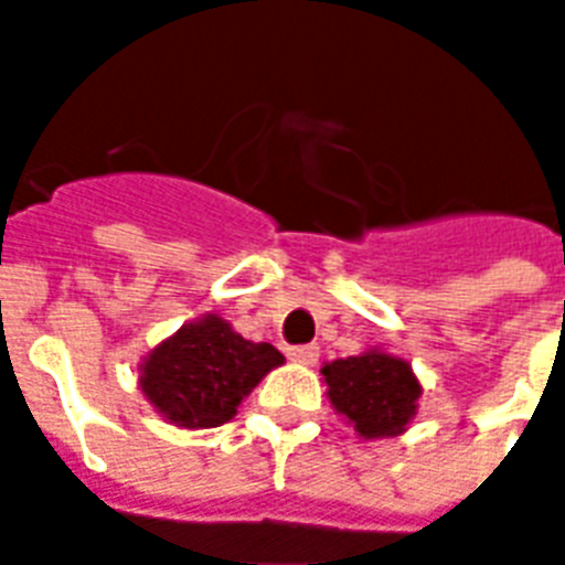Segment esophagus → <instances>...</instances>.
Returning a JSON list of instances; mask_svg holds the SVG:
<instances>
[{"instance_id":"1","label":"esophagus","mask_w":565,"mask_h":565,"mask_svg":"<svg viewBox=\"0 0 565 565\" xmlns=\"http://www.w3.org/2000/svg\"><path fill=\"white\" fill-rule=\"evenodd\" d=\"M287 356L299 362V365H315L317 359H320V347L317 344H296L287 347Z\"/></svg>"}]
</instances>
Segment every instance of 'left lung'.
Masks as SVG:
<instances>
[{
    "label": "left lung",
    "mask_w": 565,
    "mask_h": 565,
    "mask_svg": "<svg viewBox=\"0 0 565 565\" xmlns=\"http://www.w3.org/2000/svg\"><path fill=\"white\" fill-rule=\"evenodd\" d=\"M323 377L335 411L353 422V428L367 440L395 437L416 416L422 386L404 359L371 350L362 356L329 362Z\"/></svg>",
    "instance_id": "8db88e82"
}]
</instances>
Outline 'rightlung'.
I'll return each mask as SVG.
<instances>
[{
	"label": "right lung",
	"instance_id": "obj_1",
	"mask_svg": "<svg viewBox=\"0 0 565 565\" xmlns=\"http://www.w3.org/2000/svg\"><path fill=\"white\" fill-rule=\"evenodd\" d=\"M284 356L271 344L236 335L221 317L188 323L143 362L140 388L182 428H218Z\"/></svg>",
	"mask_w": 565,
	"mask_h": 565
}]
</instances>
